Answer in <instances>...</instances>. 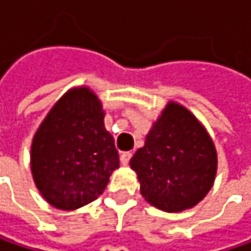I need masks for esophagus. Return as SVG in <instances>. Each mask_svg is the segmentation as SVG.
<instances>
[{"instance_id":"1","label":"esophagus","mask_w":251,"mask_h":251,"mask_svg":"<svg viewBox=\"0 0 251 251\" xmlns=\"http://www.w3.org/2000/svg\"><path fill=\"white\" fill-rule=\"evenodd\" d=\"M130 158H132V153H130V151H124V153L121 154V163H122L124 166H127L129 161H130Z\"/></svg>"}]
</instances>
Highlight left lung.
I'll return each instance as SVG.
<instances>
[{
	"label": "left lung",
	"instance_id": "1",
	"mask_svg": "<svg viewBox=\"0 0 251 251\" xmlns=\"http://www.w3.org/2000/svg\"><path fill=\"white\" fill-rule=\"evenodd\" d=\"M140 194L166 212L194 208L212 188L218 153L205 126L184 105L170 101L130 158Z\"/></svg>",
	"mask_w": 251,
	"mask_h": 251
}]
</instances>
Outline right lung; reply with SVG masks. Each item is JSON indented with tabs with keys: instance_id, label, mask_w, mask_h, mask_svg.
I'll return each instance as SVG.
<instances>
[{
	"instance_id": "add662e5",
	"label": "right lung",
	"mask_w": 251,
	"mask_h": 251,
	"mask_svg": "<svg viewBox=\"0 0 251 251\" xmlns=\"http://www.w3.org/2000/svg\"><path fill=\"white\" fill-rule=\"evenodd\" d=\"M104 116L98 95L85 85L75 87L53 105L33 135L32 176L51 206L74 211L95 201L119 169Z\"/></svg>"
}]
</instances>
